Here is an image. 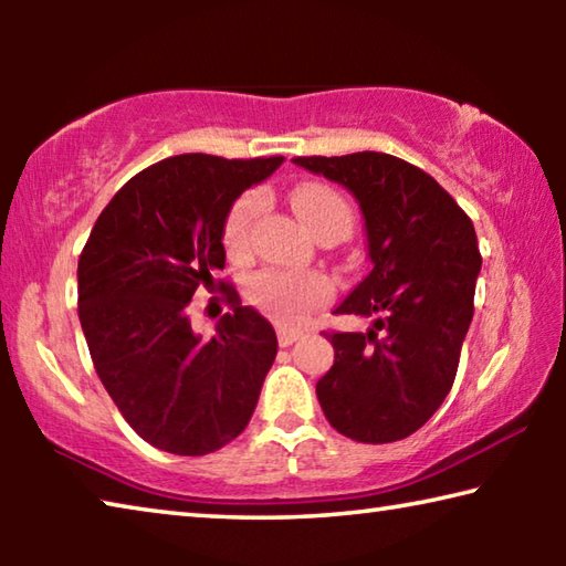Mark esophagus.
<instances>
[{"mask_svg": "<svg viewBox=\"0 0 566 566\" xmlns=\"http://www.w3.org/2000/svg\"><path fill=\"white\" fill-rule=\"evenodd\" d=\"M302 337L300 329H290V327H276V339H280V347H290L296 339Z\"/></svg>", "mask_w": 566, "mask_h": 566, "instance_id": "1", "label": "esophagus"}]
</instances>
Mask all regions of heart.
Masks as SVG:
<instances>
[{
    "label": "heart",
    "instance_id": "obj_1",
    "mask_svg": "<svg viewBox=\"0 0 566 566\" xmlns=\"http://www.w3.org/2000/svg\"><path fill=\"white\" fill-rule=\"evenodd\" d=\"M292 205L314 237L339 232L352 227V209L337 189L322 181H306L292 191ZM262 212L260 191H244L229 207L222 224V244L232 256H244L252 244V229ZM247 296L252 304L280 322H296L312 306L332 296V282L319 272H284L262 270L249 276Z\"/></svg>",
    "mask_w": 566,
    "mask_h": 566
}]
</instances>
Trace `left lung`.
I'll use <instances>...</instances> for the list:
<instances>
[{"mask_svg": "<svg viewBox=\"0 0 566 566\" xmlns=\"http://www.w3.org/2000/svg\"><path fill=\"white\" fill-rule=\"evenodd\" d=\"M294 161L357 197L375 264L334 310L375 327L324 332L334 364L317 381L322 411L354 442H399L454 385L482 270L474 224L434 177L385 151Z\"/></svg>", "mask_w": 566, "mask_h": 566, "instance_id": "obj_1", "label": "left lung"}]
</instances>
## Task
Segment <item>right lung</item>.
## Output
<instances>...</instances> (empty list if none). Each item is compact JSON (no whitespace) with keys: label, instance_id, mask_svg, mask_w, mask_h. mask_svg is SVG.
Masks as SVG:
<instances>
[{"label":"right lung","instance_id":"1","mask_svg":"<svg viewBox=\"0 0 566 566\" xmlns=\"http://www.w3.org/2000/svg\"><path fill=\"white\" fill-rule=\"evenodd\" d=\"M282 159H161L112 197L80 254L94 369L134 432L169 454L202 457L242 434L276 357L272 324L217 272L229 207ZM199 285L224 291L233 310L212 340L188 324Z\"/></svg>","mask_w":566,"mask_h":566}]
</instances>
